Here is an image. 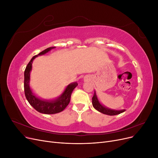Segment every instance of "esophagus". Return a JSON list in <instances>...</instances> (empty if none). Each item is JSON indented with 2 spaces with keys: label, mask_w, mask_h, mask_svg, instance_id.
I'll list each match as a JSON object with an SVG mask.
<instances>
[{
  "label": "esophagus",
  "mask_w": 158,
  "mask_h": 158,
  "mask_svg": "<svg viewBox=\"0 0 158 158\" xmlns=\"http://www.w3.org/2000/svg\"><path fill=\"white\" fill-rule=\"evenodd\" d=\"M89 79H88V77H85L84 78V81H87V80H88Z\"/></svg>",
  "instance_id": "34e87169"
}]
</instances>
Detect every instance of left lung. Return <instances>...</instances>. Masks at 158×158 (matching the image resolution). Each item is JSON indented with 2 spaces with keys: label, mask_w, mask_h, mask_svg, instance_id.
Listing matches in <instances>:
<instances>
[{
  "label": "left lung",
  "mask_w": 158,
  "mask_h": 158,
  "mask_svg": "<svg viewBox=\"0 0 158 158\" xmlns=\"http://www.w3.org/2000/svg\"><path fill=\"white\" fill-rule=\"evenodd\" d=\"M92 105H93V107L96 109L97 111L103 114H108V115H116V114H118L125 111V109L114 110V109H109L106 106H104L102 104L101 102L99 101V99L97 96L95 91L94 92V96L92 98Z\"/></svg>",
  "instance_id": "left-lung-1"
}]
</instances>
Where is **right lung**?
<instances>
[{
	"instance_id": "1",
	"label": "right lung",
	"mask_w": 158,
	"mask_h": 158,
	"mask_svg": "<svg viewBox=\"0 0 158 158\" xmlns=\"http://www.w3.org/2000/svg\"><path fill=\"white\" fill-rule=\"evenodd\" d=\"M55 48V47H49L38 55L33 56L24 71V92L26 98L27 102L36 111L44 114H55L63 111L70 101L72 92L78 85L76 82L70 83L59 97L52 99H44L37 97V95L33 92L30 85V73L32 70L33 61L37 56L44 55Z\"/></svg>"
}]
</instances>
